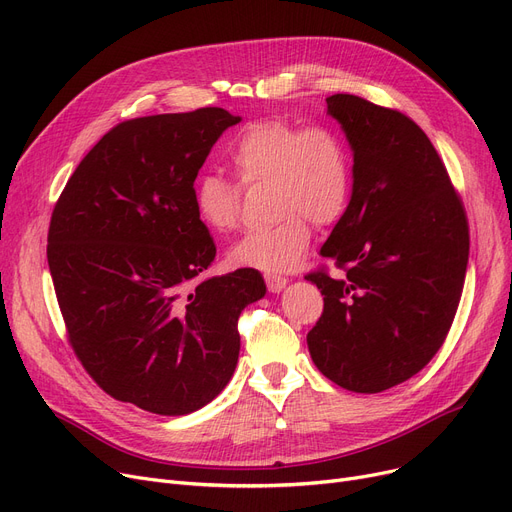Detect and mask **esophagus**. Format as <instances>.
<instances>
[{
  "label": "esophagus",
  "instance_id": "34e87169",
  "mask_svg": "<svg viewBox=\"0 0 512 512\" xmlns=\"http://www.w3.org/2000/svg\"><path fill=\"white\" fill-rule=\"evenodd\" d=\"M263 278H265L267 290H270V292H280L286 286V282H288V278H284L280 274H270V272H267Z\"/></svg>",
  "mask_w": 512,
  "mask_h": 512
}]
</instances>
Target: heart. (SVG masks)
<instances>
[{"instance_id":"obj_1","label":"heart","mask_w":512,"mask_h":512,"mask_svg":"<svg viewBox=\"0 0 512 512\" xmlns=\"http://www.w3.org/2000/svg\"><path fill=\"white\" fill-rule=\"evenodd\" d=\"M236 174L230 180L205 172L195 182V209L213 232L238 224L242 188L270 186L274 224L247 232L228 251L238 267L286 272L297 265L313 236V224L340 222L351 203L353 161L342 134L330 124L265 118L242 126L228 149Z\"/></svg>"}]
</instances>
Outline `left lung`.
<instances>
[{"instance_id":"obj_1","label":"left lung","mask_w":512,"mask_h":512,"mask_svg":"<svg viewBox=\"0 0 512 512\" xmlns=\"http://www.w3.org/2000/svg\"><path fill=\"white\" fill-rule=\"evenodd\" d=\"M353 147V197L305 280L324 294L307 334L328 380L375 394L407 382L444 344L469 261V222L427 134L359 95L326 99Z\"/></svg>"}]
</instances>
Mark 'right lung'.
Here are the masks:
<instances>
[{"label":"right lung","mask_w":512,"mask_h":512,"mask_svg":"<svg viewBox=\"0 0 512 512\" xmlns=\"http://www.w3.org/2000/svg\"><path fill=\"white\" fill-rule=\"evenodd\" d=\"M222 107L132 118L105 132L53 205L47 261L76 359L116 400L193 413L230 382L238 315L265 294L253 267L195 282L215 257L195 178Z\"/></svg>","instance_id":"add662e5"}]
</instances>
